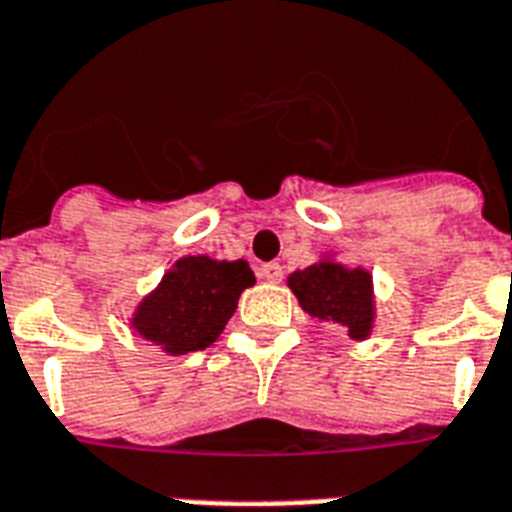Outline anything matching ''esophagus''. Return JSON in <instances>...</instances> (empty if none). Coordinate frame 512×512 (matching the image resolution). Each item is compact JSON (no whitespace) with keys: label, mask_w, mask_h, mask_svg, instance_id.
Returning <instances> with one entry per match:
<instances>
[{"label":"esophagus","mask_w":512,"mask_h":512,"mask_svg":"<svg viewBox=\"0 0 512 512\" xmlns=\"http://www.w3.org/2000/svg\"><path fill=\"white\" fill-rule=\"evenodd\" d=\"M259 275L267 280V283H280L283 280V267L277 261H269V264H261Z\"/></svg>","instance_id":"34e87169"}]
</instances>
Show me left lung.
<instances>
[{
  "instance_id": "obj_1",
  "label": "left lung",
  "mask_w": 512,
  "mask_h": 512,
  "mask_svg": "<svg viewBox=\"0 0 512 512\" xmlns=\"http://www.w3.org/2000/svg\"><path fill=\"white\" fill-rule=\"evenodd\" d=\"M288 288L310 318L344 328L350 339L366 342L374 334V275L366 267H347L336 253L288 275Z\"/></svg>"
}]
</instances>
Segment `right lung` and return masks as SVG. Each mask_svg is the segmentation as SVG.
I'll return each instance as SVG.
<instances>
[{
  "instance_id": "add662e5",
  "label": "right lung",
  "mask_w": 512,
  "mask_h": 512,
  "mask_svg": "<svg viewBox=\"0 0 512 512\" xmlns=\"http://www.w3.org/2000/svg\"><path fill=\"white\" fill-rule=\"evenodd\" d=\"M253 283L256 277L245 259L181 256L157 288L138 301L128 326L165 355L205 350L219 339L235 315L240 293Z\"/></svg>"
}]
</instances>
